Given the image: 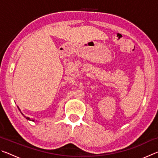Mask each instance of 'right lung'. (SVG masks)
I'll use <instances>...</instances> for the list:
<instances>
[{
    "label": "right lung",
    "mask_w": 158,
    "mask_h": 158,
    "mask_svg": "<svg viewBox=\"0 0 158 158\" xmlns=\"http://www.w3.org/2000/svg\"><path fill=\"white\" fill-rule=\"evenodd\" d=\"M17 107H18V109H19V111H20V112H21V110H20V109H19V106H17ZM21 114H22V115H23V116H24V117L26 118V119H27V120H28V121H35L33 119H31V118H29V117H26V116H24V115H23V113H22V112H21Z\"/></svg>",
    "instance_id": "1"
}]
</instances>
